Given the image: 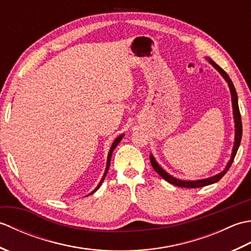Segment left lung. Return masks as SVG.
<instances>
[{
    "instance_id": "left-lung-1",
    "label": "left lung",
    "mask_w": 251,
    "mask_h": 251,
    "mask_svg": "<svg viewBox=\"0 0 251 251\" xmlns=\"http://www.w3.org/2000/svg\"><path fill=\"white\" fill-rule=\"evenodd\" d=\"M209 62L211 63L212 66H214L218 71L221 73V75L226 78V81L228 84V87H230L231 90V95H232V104H233V114H234V120H235V143H234V148H233V152H232V157L230 159V162L227 163L226 169L223 170L222 173L218 174L214 177L211 178H208V179H204V180H196V181H184V180H178L172 176L168 175L165 170H163L161 167L158 166V164L155 162V159L151 155L150 156V161L152 164V167L153 169L155 170V172L161 176L163 179H165L166 181H168L169 183L175 184L177 186H180V188H192V189H195V188H201V186H205V185H209L212 183H216L219 181L223 176L226 174V172L228 169H230L231 165L234 161V158H235V155L237 153L238 150V147H239V143H241L242 140V134H243V126H242V117H241V112H239V108H238V101H237V94H236V90L235 87H234V85L231 81L230 76L227 75V73L223 70L221 67H219L217 65V63L212 60L209 59Z\"/></svg>"
}]
</instances>
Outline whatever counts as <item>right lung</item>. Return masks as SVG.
<instances>
[{"label": "right lung", "instance_id": "1", "mask_svg": "<svg viewBox=\"0 0 251 251\" xmlns=\"http://www.w3.org/2000/svg\"><path fill=\"white\" fill-rule=\"evenodd\" d=\"M122 138H123V135L122 136H120V137H117L116 139H115V141L113 142V145H112V147H111V149H110V152H109V155H108V162H106V168H105V172H104V175H103V177H102V179H101V181H100V183L98 184V186L97 188H96L95 190H94V192H96L97 191L99 188H100V185H101V183L103 182V180H104V178H105V176H106V174H108V170H109V167H110V161H111V157H112V152L114 151V149L117 147V145H119L120 143V141L122 140ZM94 192H92V193L90 194H93Z\"/></svg>", "mask_w": 251, "mask_h": 251}]
</instances>
